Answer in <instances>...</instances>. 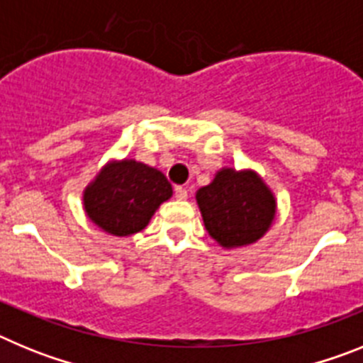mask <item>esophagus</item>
Masks as SVG:
<instances>
[{
    "label": "esophagus",
    "mask_w": 363,
    "mask_h": 363,
    "mask_svg": "<svg viewBox=\"0 0 363 363\" xmlns=\"http://www.w3.org/2000/svg\"><path fill=\"white\" fill-rule=\"evenodd\" d=\"M174 196H176V200H187V196H189L187 189L182 187V185L174 187Z\"/></svg>",
    "instance_id": "esophagus-1"
}]
</instances>
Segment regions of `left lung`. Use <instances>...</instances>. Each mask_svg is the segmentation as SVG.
Listing matches in <instances>:
<instances>
[{
    "instance_id": "1",
    "label": "left lung",
    "mask_w": 363,
    "mask_h": 363,
    "mask_svg": "<svg viewBox=\"0 0 363 363\" xmlns=\"http://www.w3.org/2000/svg\"><path fill=\"white\" fill-rule=\"evenodd\" d=\"M207 233L221 247H243L259 240L277 214L271 189L255 171L221 169L196 192Z\"/></svg>"
}]
</instances>
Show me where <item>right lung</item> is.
Returning <instances> with one entry per match:
<instances>
[{"label":"right lung","instance_id":"right-lung-1","mask_svg":"<svg viewBox=\"0 0 363 363\" xmlns=\"http://www.w3.org/2000/svg\"><path fill=\"white\" fill-rule=\"evenodd\" d=\"M172 196L165 174L145 163L123 160L101 169L85 189L86 216L114 236H129L145 229L160 205Z\"/></svg>","mask_w":363,"mask_h":363}]
</instances>
